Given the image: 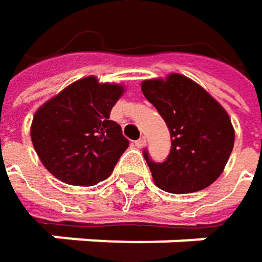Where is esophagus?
I'll use <instances>...</instances> for the list:
<instances>
[{
	"label": "esophagus",
	"instance_id": "obj_1",
	"mask_svg": "<svg viewBox=\"0 0 262 262\" xmlns=\"http://www.w3.org/2000/svg\"><path fill=\"white\" fill-rule=\"evenodd\" d=\"M135 145H136L138 148H141V147H144V145H145V138L142 136V138H139V139H136V141H135Z\"/></svg>",
	"mask_w": 262,
	"mask_h": 262
}]
</instances>
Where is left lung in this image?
<instances>
[{
    "instance_id": "8db88e82",
    "label": "left lung",
    "mask_w": 262,
    "mask_h": 262,
    "mask_svg": "<svg viewBox=\"0 0 262 262\" xmlns=\"http://www.w3.org/2000/svg\"><path fill=\"white\" fill-rule=\"evenodd\" d=\"M144 97L164 118L171 138L165 161L142 155L155 183L168 192H195L222 174L234 148V127L226 111L197 83L181 74L145 80Z\"/></svg>"
}]
</instances>
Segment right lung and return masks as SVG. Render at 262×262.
<instances>
[{"label": "right lung", "instance_id": "right-lung-1", "mask_svg": "<svg viewBox=\"0 0 262 262\" xmlns=\"http://www.w3.org/2000/svg\"><path fill=\"white\" fill-rule=\"evenodd\" d=\"M123 86L81 79L47 101L33 117L31 142L43 167L70 185L104 181L129 147L109 118Z\"/></svg>", "mask_w": 262, "mask_h": 262}]
</instances>
